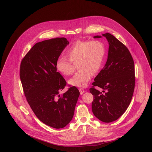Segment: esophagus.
<instances>
[{
  "instance_id": "obj_1",
  "label": "esophagus",
  "mask_w": 152,
  "mask_h": 152,
  "mask_svg": "<svg viewBox=\"0 0 152 152\" xmlns=\"http://www.w3.org/2000/svg\"><path fill=\"white\" fill-rule=\"evenodd\" d=\"M79 91H80V94H81V95L83 94L84 93V92H85L84 89H83V88H79Z\"/></svg>"
}]
</instances>
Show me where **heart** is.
Wrapping results in <instances>:
<instances>
[{
  "label": "heart",
  "instance_id": "1",
  "mask_svg": "<svg viewBox=\"0 0 152 152\" xmlns=\"http://www.w3.org/2000/svg\"><path fill=\"white\" fill-rule=\"evenodd\" d=\"M66 56L69 59L64 57L57 59V70L64 75H70L74 70L72 63L78 62L79 70L69 80V83L75 87H86L92 77V73L98 72L103 64L105 47L99 40H78L68 50Z\"/></svg>",
  "mask_w": 152,
  "mask_h": 152
}]
</instances>
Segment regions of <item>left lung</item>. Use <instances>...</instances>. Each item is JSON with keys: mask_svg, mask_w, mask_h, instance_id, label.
<instances>
[{"mask_svg": "<svg viewBox=\"0 0 152 152\" xmlns=\"http://www.w3.org/2000/svg\"><path fill=\"white\" fill-rule=\"evenodd\" d=\"M102 36L109 45L108 59L89 91L94 96V115L101 121L109 123L121 117L130 104L135 86L134 65L130 51L124 44L108 33ZM95 86L102 88L103 92L96 90Z\"/></svg>", "mask_w": 152, "mask_h": 152, "instance_id": "left-lung-1", "label": "left lung"}]
</instances>
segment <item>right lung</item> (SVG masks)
Here are the masks:
<instances>
[{
    "instance_id": "obj_1",
    "label": "right lung",
    "mask_w": 152,
    "mask_h": 152,
    "mask_svg": "<svg viewBox=\"0 0 152 152\" xmlns=\"http://www.w3.org/2000/svg\"><path fill=\"white\" fill-rule=\"evenodd\" d=\"M69 44L64 37L39 42L26 54L20 66V78L26 98L30 108L44 124L63 128L72 120L80 92L71 87L62 95L66 85L57 71L56 62Z\"/></svg>"
}]
</instances>
